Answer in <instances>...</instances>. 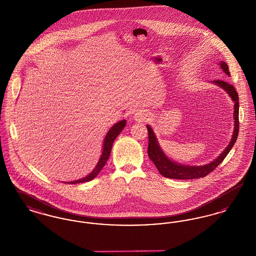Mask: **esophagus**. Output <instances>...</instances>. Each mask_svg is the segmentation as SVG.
<instances>
[{
    "label": "esophagus",
    "instance_id": "esophagus-1",
    "mask_svg": "<svg viewBox=\"0 0 256 256\" xmlns=\"http://www.w3.org/2000/svg\"><path fill=\"white\" fill-rule=\"evenodd\" d=\"M134 120L137 122H145L148 118V113L145 110H138L134 115Z\"/></svg>",
    "mask_w": 256,
    "mask_h": 256
}]
</instances>
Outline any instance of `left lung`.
I'll use <instances>...</instances> for the list:
<instances>
[{"label": "left lung", "instance_id": "left-lung-1", "mask_svg": "<svg viewBox=\"0 0 256 256\" xmlns=\"http://www.w3.org/2000/svg\"><path fill=\"white\" fill-rule=\"evenodd\" d=\"M220 69L226 74L228 76H230L228 71V66L226 62L220 61ZM213 84L216 86L222 87L226 92L232 98L234 102V130L232 134V140L228 144V146L224 148V150L220 154L217 158L214 159L212 162L208 163L204 166H188L176 163L172 161L170 159L166 156L162 148H160L158 141L156 139V136L152 128L148 124V156L150 159L154 163L156 167L158 168L159 172L168 178H174V180H194L204 178L210 174L212 170H215L218 165H220L224 158L228 156V154L230 152L232 146H234L238 134H239V97L238 93L236 92L233 86L224 82V80H213Z\"/></svg>", "mask_w": 256, "mask_h": 256}]
</instances>
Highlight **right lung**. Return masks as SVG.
Here are the masks:
<instances>
[{
	"mask_svg": "<svg viewBox=\"0 0 256 256\" xmlns=\"http://www.w3.org/2000/svg\"><path fill=\"white\" fill-rule=\"evenodd\" d=\"M126 120H122L120 122H116L106 135L104 140V146H102V156L100 158V160L98 162L95 169L92 170L88 176H86V178L78 180H74V182H69V184H76V183L86 182H90L93 178H95L98 176V174L102 170V167L106 165L108 159L110 158V152H111V148L113 145V142L115 141V139L117 138V136L120 134V132L124 130V128L126 126Z\"/></svg>",
	"mask_w": 256,
	"mask_h": 256,
	"instance_id": "right-lung-1",
	"label": "right lung"
}]
</instances>
